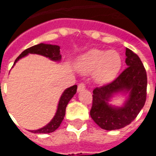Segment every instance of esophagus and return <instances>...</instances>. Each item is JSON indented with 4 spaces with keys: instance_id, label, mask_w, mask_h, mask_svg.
<instances>
[{
    "instance_id": "34e87169",
    "label": "esophagus",
    "mask_w": 156,
    "mask_h": 156,
    "mask_svg": "<svg viewBox=\"0 0 156 156\" xmlns=\"http://www.w3.org/2000/svg\"><path fill=\"white\" fill-rule=\"evenodd\" d=\"M83 89H85V84L83 83H79L78 86V92H80L82 90H83Z\"/></svg>"
}]
</instances>
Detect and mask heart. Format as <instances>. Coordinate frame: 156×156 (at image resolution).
Instances as JSON below:
<instances>
[{
    "instance_id": "b5f03b06",
    "label": "heart",
    "mask_w": 156,
    "mask_h": 156,
    "mask_svg": "<svg viewBox=\"0 0 156 156\" xmlns=\"http://www.w3.org/2000/svg\"><path fill=\"white\" fill-rule=\"evenodd\" d=\"M122 67V59L116 51L92 49L80 55L76 67L80 73H93V78L98 83H107L117 77Z\"/></svg>"
}]
</instances>
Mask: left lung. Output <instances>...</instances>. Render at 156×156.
<instances>
[{"instance_id": "1", "label": "left lung", "mask_w": 156, "mask_h": 156, "mask_svg": "<svg viewBox=\"0 0 156 156\" xmlns=\"http://www.w3.org/2000/svg\"><path fill=\"white\" fill-rule=\"evenodd\" d=\"M127 67L108 84L93 90V104L90 116L94 122L105 130H116L130 124L139 115L146 101L147 74L137 54L126 48ZM129 94L122 107L108 105L116 93Z\"/></svg>"}]
</instances>
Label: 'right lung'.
Instances as JSON below:
<instances>
[{"mask_svg":"<svg viewBox=\"0 0 156 156\" xmlns=\"http://www.w3.org/2000/svg\"><path fill=\"white\" fill-rule=\"evenodd\" d=\"M29 54H38V55H44L54 62H60L62 59V55L60 54V46L40 43V44L34 45L32 47L28 48L27 50L23 51L17 59L15 60L13 65H15V63L19 59H21L22 57H24ZM77 88H78V86L73 85L70 88H67L63 92L62 96L60 98L55 115L53 117V119L46 126L41 127L40 129H37V130H31L30 132H32L34 133H50L55 131L60 127L62 120L64 119L65 113H66V107H67L68 102L70 101L71 99L77 92Z\"/></svg>","mask_w":156,"mask_h":156,"instance_id":"add662e5","label":"right lung"}]
</instances>
